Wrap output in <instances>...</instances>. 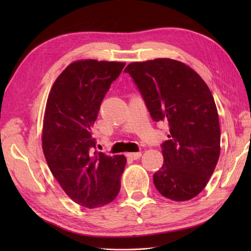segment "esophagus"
Listing matches in <instances>:
<instances>
[{"instance_id": "obj_1", "label": "esophagus", "mask_w": 251, "mask_h": 251, "mask_svg": "<svg viewBox=\"0 0 251 251\" xmlns=\"http://www.w3.org/2000/svg\"><path fill=\"white\" fill-rule=\"evenodd\" d=\"M127 157L136 161V159H139L141 157V153L140 152H138V153H128V154H127Z\"/></svg>"}]
</instances>
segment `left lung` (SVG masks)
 <instances>
[{
  "instance_id": "left-lung-1",
  "label": "left lung",
  "mask_w": 251,
  "mask_h": 251,
  "mask_svg": "<svg viewBox=\"0 0 251 251\" xmlns=\"http://www.w3.org/2000/svg\"><path fill=\"white\" fill-rule=\"evenodd\" d=\"M124 71L134 78L152 119L169 124L154 185L169 200L193 199L205 189L220 155L219 116L209 87L193 69L170 58L131 62Z\"/></svg>"
}]
</instances>
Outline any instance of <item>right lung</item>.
I'll list each match as a JSON object with an SVG mask.
<instances>
[{
    "instance_id": "1",
    "label": "right lung",
    "mask_w": 251,
    "mask_h": 251,
    "mask_svg": "<svg viewBox=\"0 0 251 251\" xmlns=\"http://www.w3.org/2000/svg\"><path fill=\"white\" fill-rule=\"evenodd\" d=\"M124 66L95 59L73 61L56 78L47 98L44 156L62 190L83 207L104 206L120 192L126 157L96 151L92 128L111 83Z\"/></svg>"
}]
</instances>
